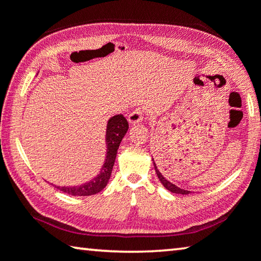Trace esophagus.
<instances>
[{"mask_svg":"<svg viewBox=\"0 0 261 261\" xmlns=\"http://www.w3.org/2000/svg\"><path fill=\"white\" fill-rule=\"evenodd\" d=\"M143 117H144V111L140 108H136L131 111L129 116H127V121H129L131 124H136V123L142 122Z\"/></svg>","mask_w":261,"mask_h":261,"instance_id":"34e87169","label":"esophagus"}]
</instances>
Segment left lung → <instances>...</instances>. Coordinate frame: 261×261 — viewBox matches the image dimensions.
<instances>
[{
    "mask_svg": "<svg viewBox=\"0 0 261 261\" xmlns=\"http://www.w3.org/2000/svg\"><path fill=\"white\" fill-rule=\"evenodd\" d=\"M152 160H153V159H152ZM153 165H154L155 173H156V175H158V177H159L160 182L163 184L164 187L166 188L167 190H169V192H172V193H174V194H184V195H187V194H190L189 190H185V189H182V188H179V187H177V186H175L174 184L169 182V181L166 179V177H165V176L163 175V173H161V172L159 171V168L156 167V165H155L154 161H153Z\"/></svg>",
    "mask_w": 261,
    "mask_h": 261,
    "instance_id": "8db88e82",
    "label": "left lung"
}]
</instances>
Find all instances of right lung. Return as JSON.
Segmentation results:
<instances>
[{
  "label": "right lung",
  "instance_id": "obj_1",
  "mask_svg": "<svg viewBox=\"0 0 261 261\" xmlns=\"http://www.w3.org/2000/svg\"><path fill=\"white\" fill-rule=\"evenodd\" d=\"M127 129H129V124H127V121L123 115H116L114 117H111L108 121V124H107V156L100 174L92 181H89V182H86L81 186H75V187H57L56 186V188L73 196H89L100 193L110 179L119 144H121L123 137L125 136Z\"/></svg>",
  "mask_w": 261,
  "mask_h": 261
}]
</instances>
